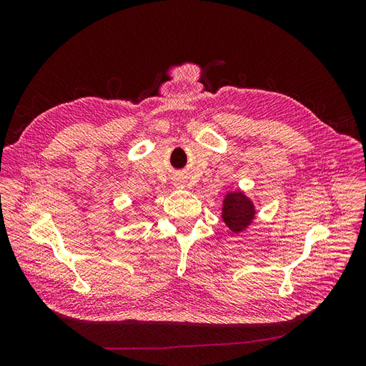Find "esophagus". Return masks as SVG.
Listing matches in <instances>:
<instances>
[{
  "label": "esophagus",
  "mask_w": 366,
  "mask_h": 366,
  "mask_svg": "<svg viewBox=\"0 0 366 366\" xmlns=\"http://www.w3.org/2000/svg\"><path fill=\"white\" fill-rule=\"evenodd\" d=\"M177 184V187H183V184L182 183H175Z\"/></svg>",
  "instance_id": "34e87169"
}]
</instances>
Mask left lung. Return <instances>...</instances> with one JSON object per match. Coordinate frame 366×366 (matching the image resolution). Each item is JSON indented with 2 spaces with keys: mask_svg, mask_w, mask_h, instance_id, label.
Listing matches in <instances>:
<instances>
[{
  "mask_svg": "<svg viewBox=\"0 0 366 366\" xmlns=\"http://www.w3.org/2000/svg\"><path fill=\"white\" fill-rule=\"evenodd\" d=\"M257 210L250 198L239 189L227 192L221 209V218L234 234L244 232L254 219Z\"/></svg>",
  "mask_w": 366,
  "mask_h": 366,
  "instance_id": "1",
  "label": "left lung"
}]
</instances>
